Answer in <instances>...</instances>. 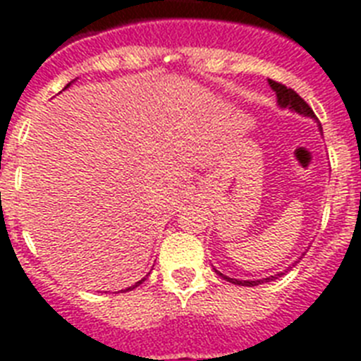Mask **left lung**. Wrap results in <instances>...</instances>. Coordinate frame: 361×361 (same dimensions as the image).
Returning a JSON list of instances; mask_svg holds the SVG:
<instances>
[{"label": "left lung", "mask_w": 361, "mask_h": 361, "mask_svg": "<svg viewBox=\"0 0 361 361\" xmlns=\"http://www.w3.org/2000/svg\"><path fill=\"white\" fill-rule=\"evenodd\" d=\"M267 82H269L271 88L276 92V101H279L280 108H289V110L298 111V114H302V116L314 117V111L311 110V106H309V104L305 103L304 99L300 97V95L296 94L295 90L288 88V86L282 85V82L273 81V79H267ZM302 257H304V255H302ZM302 257H300L298 260H295V264H298L300 260H302ZM295 264H293V266H295ZM288 269H291V266H289ZM215 273L219 276H222L224 280H228V282L235 283V286H247V288H253V286H258V283L269 282V280H275V279H279V276L283 275V273H276V275L267 276V279H260V280H237V279H229V276L222 275V273H220V271H216V269H215Z\"/></svg>", "instance_id": "1"}]
</instances>
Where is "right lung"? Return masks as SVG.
Here are the masks:
<instances>
[{
  "mask_svg": "<svg viewBox=\"0 0 361 361\" xmlns=\"http://www.w3.org/2000/svg\"><path fill=\"white\" fill-rule=\"evenodd\" d=\"M68 86H70V82H68V85L65 86V88H68ZM146 276H148V275H146ZM146 276H145V279H142V280H139V282H135V283H133V286H130V288H126V289H124V291H132V289H135L137 286H141V283L145 282V280H146Z\"/></svg>",
  "mask_w": 361,
  "mask_h": 361,
  "instance_id": "1",
  "label": "right lung"
}]
</instances>
